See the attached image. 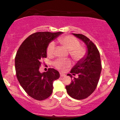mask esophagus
<instances>
[{
	"label": "esophagus",
	"instance_id": "esophagus-1",
	"mask_svg": "<svg viewBox=\"0 0 120 120\" xmlns=\"http://www.w3.org/2000/svg\"><path fill=\"white\" fill-rule=\"evenodd\" d=\"M60 76H61V77H63V76H65V74H63V73H60Z\"/></svg>",
	"mask_w": 120,
	"mask_h": 120
}]
</instances>
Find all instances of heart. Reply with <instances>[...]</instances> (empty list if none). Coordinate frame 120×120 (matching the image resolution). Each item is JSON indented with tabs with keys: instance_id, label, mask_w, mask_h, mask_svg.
Listing matches in <instances>:
<instances>
[{
	"instance_id": "b5f03b06",
	"label": "heart",
	"mask_w": 120,
	"mask_h": 120,
	"mask_svg": "<svg viewBox=\"0 0 120 120\" xmlns=\"http://www.w3.org/2000/svg\"><path fill=\"white\" fill-rule=\"evenodd\" d=\"M59 42L62 46L69 50V54L75 61H82L86 57V51L83 46L80 45V42L75 37L72 36H66L59 39ZM55 51V44L52 42L47 47V54L50 56L54 55ZM69 59H57L53 63V65L59 70H63L70 65Z\"/></svg>"
}]
</instances>
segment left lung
I'll return each mask as SVG.
<instances>
[{"label":"left lung","mask_w":120,"mask_h":120,"mask_svg":"<svg viewBox=\"0 0 120 120\" xmlns=\"http://www.w3.org/2000/svg\"><path fill=\"white\" fill-rule=\"evenodd\" d=\"M73 34L86 44L88 50L86 57L78 62L70 71L74 75L78 74V78H74L71 83L65 86L69 96L80 100L88 97L95 90L100 78L102 65L99 52L93 42L82 34ZM68 75L72 78L70 74Z\"/></svg>","instance_id":"1"}]
</instances>
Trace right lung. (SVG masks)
I'll list each match as a JSON object with an SVG mask.
<instances>
[{
	"mask_svg": "<svg viewBox=\"0 0 120 120\" xmlns=\"http://www.w3.org/2000/svg\"><path fill=\"white\" fill-rule=\"evenodd\" d=\"M63 34L38 32L31 34L19 47L15 57L17 79L31 97L42 101L49 97L53 90V82L60 77L53 68L41 73V60L47 57V47L51 41Z\"/></svg>",
	"mask_w": 120,
	"mask_h": 120,
	"instance_id": "1",
	"label": "right lung"
}]
</instances>
